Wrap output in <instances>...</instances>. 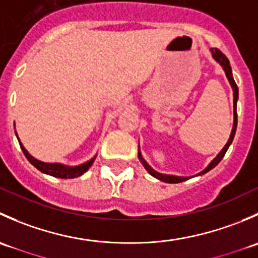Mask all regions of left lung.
<instances>
[{
	"label": "left lung",
	"mask_w": 258,
	"mask_h": 258,
	"mask_svg": "<svg viewBox=\"0 0 258 258\" xmlns=\"http://www.w3.org/2000/svg\"><path fill=\"white\" fill-rule=\"evenodd\" d=\"M211 53H212L213 58H215L216 61H217L218 63H220L221 66L223 67V70H225L226 76H227V79H228V81H230V83H231V87H232V90H233V127H232V131H231L230 139H228L227 144L225 145V147L222 148V151H221V152L218 153L217 156H216L215 160H213L212 162H211L210 165L207 166V167L205 168L204 171H202V172H200L199 175H204V173L209 172L210 170H212L213 167H216V166H217L218 163H220V161L222 160L223 156H225V153L227 152V150H228V147H230V145L232 144L233 137H235V134H236V128H237V100H238V87H237V85H236L235 80H233L232 70H231L230 61H228L227 57H226L225 54H223L222 52H221L218 48H211ZM139 158H140V161H141V162H142V165L145 166L146 170H147V172L150 173L151 176H153V177H155V178L160 179V181L167 182V183H178V182H183V181H186V179L189 178V177H179V176L163 175V173H158L157 171H155L152 167H150V166H148V163L146 162L144 158H142L141 152H140V147H139Z\"/></svg>",
	"instance_id": "left-lung-1"
}]
</instances>
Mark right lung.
<instances>
[{"label":"right lung","mask_w":258,"mask_h":258,"mask_svg":"<svg viewBox=\"0 0 258 258\" xmlns=\"http://www.w3.org/2000/svg\"><path fill=\"white\" fill-rule=\"evenodd\" d=\"M15 132H16V131H15ZM16 136H17V135H16ZM17 140H18V142H20L21 150H22L23 155L26 156V158H27V160L30 161V162L32 163V165L35 166L36 168H37V170H40L41 172L46 173V175L53 176V177H57V178H64V179H66V178L79 177V176L83 175V173H85L86 171H87L88 168L91 167V165H92L93 161H95V157H93L92 160L87 161L86 163H82V165H80V166H74V167L61 165V163L42 162V161L36 160L35 157H32V156H31L30 153L27 152V150H26V148L23 147V145L21 144L18 136H17Z\"/></svg>","instance_id":"right-lung-1"}]
</instances>
